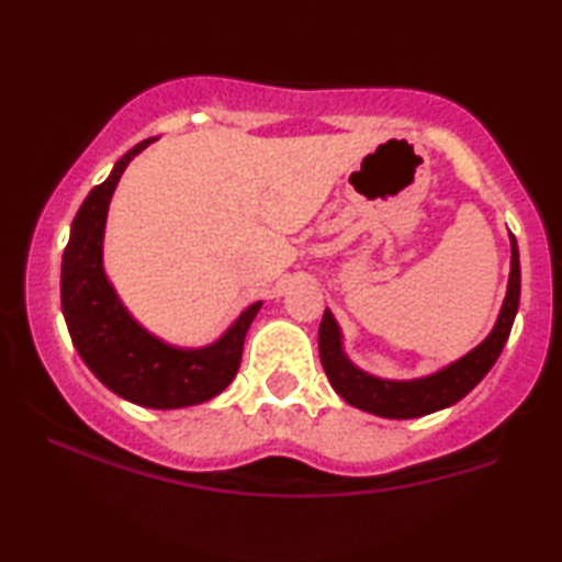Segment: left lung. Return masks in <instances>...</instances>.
I'll use <instances>...</instances> for the list:
<instances>
[{"instance_id": "1", "label": "left lung", "mask_w": 562, "mask_h": 562, "mask_svg": "<svg viewBox=\"0 0 562 562\" xmlns=\"http://www.w3.org/2000/svg\"><path fill=\"white\" fill-rule=\"evenodd\" d=\"M510 252L508 292L491 335L463 359L453 361V364L431 376L414 379V382H386V379H376L351 364L345 357V351H341V335L337 322L331 317V312L325 310V317H322L319 325V359L335 392L347 404L386 418H416L461 402L491 372V367L496 364L503 347H506L513 319H516L520 302V260L516 237L513 235Z\"/></svg>"}]
</instances>
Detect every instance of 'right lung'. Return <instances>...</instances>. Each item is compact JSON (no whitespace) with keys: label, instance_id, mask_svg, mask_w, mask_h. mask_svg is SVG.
Here are the masks:
<instances>
[{"label":"right lung","instance_id":"add662e5","mask_svg":"<svg viewBox=\"0 0 562 562\" xmlns=\"http://www.w3.org/2000/svg\"><path fill=\"white\" fill-rule=\"evenodd\" d=\"M156 138L140 140L119 158L111 176L76 213L61 260V310L79 357L103 386L146 408L203 404L223 392L240 369L247 327L262 302L247 307L211 347H170L133 319L103 274V227L123 170Z\"/></svg>","mask_w":562,"mask_h":562}]
</instances>
